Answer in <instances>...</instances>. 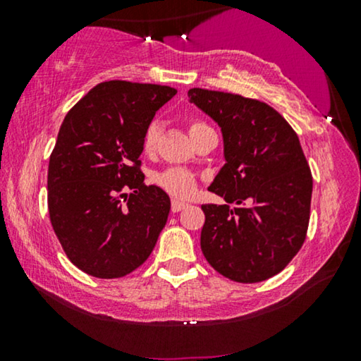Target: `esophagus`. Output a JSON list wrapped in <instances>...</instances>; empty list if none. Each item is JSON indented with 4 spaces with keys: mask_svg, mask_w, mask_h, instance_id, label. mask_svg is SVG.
Wrapping results in <instances>:
<instances>
[{
    "mask_svg": "<svg viewBox=\"0 0 361 361\" xmlns=\"http://www.w3.org/2000/svg\"><path fill=\"white\" fill-rule=\"evenodd\" d=\"M185 207H187L185 202H180V200H177V199L172 200V204H171V209H172V212H174V214H177V212H180L182 209H185Z\"/></svg>",
    "mask_w": 361,
    "mask_h": 361,
    "instance_id": "esophagus-1",
    "label": "esophagus"
}]
</instances>
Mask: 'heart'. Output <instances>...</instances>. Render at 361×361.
I'll return each instance as SVG.
<instances>
[{"label":"heart","instance_id":"obj_1","mask_svg":"<svg viewBox=\"0 0 361 361\" xmlns=\"http://www.w3.org/2000/svg\"><path fill=\"white\" fill-rule=\"evenodd\" d=\"M205 126L204 123L200 121H192L189 126V133L199 130V128ZM161 131H162V125L159 120H152L149 125H147L145 136H142V151L152 152L156 149L157 141L161 137ZM154 182L161 189H164L167 194H171L172 197H177V199H187L194 194L195 187H197V177L195 174H192L190 171L182 169V167H167V169L157 172L154 176Z\"/></svg>","mask_w":361,"mask_h":361}]
</instances>
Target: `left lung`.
Wrapping results in <instances>:
<instances>
[{"label": "left lung", "mask_w": 361, "mask_h": 361, "mask_svg": "<svg viewBox=\"0 0 361 361\" xmlns=\"http://www.w3.org/2000/svg\"><path fill=\"white\" fill-rule=\"evenodd\" d=\"M187 95L224 136L226 162L209 190L236 205H202V253L236 283L273 278L307 235L312 174L299 137L259 100L205 88H190Z\"/></svg>", "instance_id": "obj_1"}]
</instances>
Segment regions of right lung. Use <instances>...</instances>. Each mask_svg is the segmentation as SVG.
Instances as JSON below:
<instances>
[{
	"label": "right lung",
	"mask_w": 361,
	"mask_h": 361,
	"mask_svg": "<svg viewBox=\"0 0 361 361\" xmlns=\"http://www.w3.org/2000/svg\"><path fill=\"white\" fill-rule=\"evenodd\" d=\"M176 93L154 83L103 82L63 118L49 159V216L83 273L123 278L154 250L171 200L145 184L140 156L147 125Z\"/></svg>",
	"instance_id": "right-lung-1"
}]
</instances>
